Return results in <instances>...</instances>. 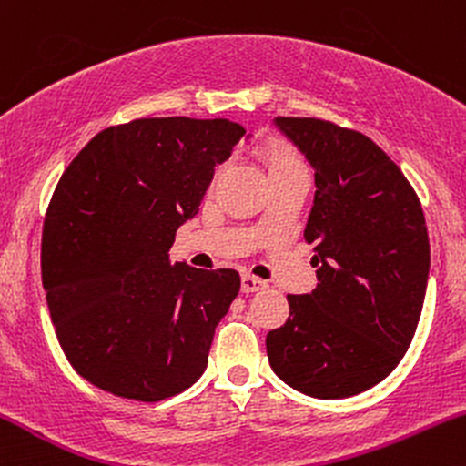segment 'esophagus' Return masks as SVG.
<instances>
[{
  "mask_svg": "<svg viewBox=\"0 0 466 466\" xmlns=\"http://www.w3.org/2000/svg\"><path fill=\"white\" fill-rule=\"evenodd\" d=\"M265 287H267V282L260 280V278H256V276L243 274V278H240V291L243 293H256Z\"/></svg>",
  "mask_w": 466,
  "mask_h": 466,
  "instance_id": "1",
  "label": "esophagus"
}]
</instances>
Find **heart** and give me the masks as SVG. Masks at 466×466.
Segmentation results:
<instances>
[{"label":"heart","instance_id":"1","mask_svg":"<svg viewBox=\"0 0 466 466\" xmlns=\"http://www.w3.org/2000/svg\"><path fill=\"white\" fill-rule=\"evenodd\" d=\"M260 155H263L267 170H269V177L274 175L287 173V170H298L304 168V162L300 159V155L293 151L291 147L285 142L276 140V137H269L258 147Z\"/></svg>","mask_w":466,"mask_h":466}]
</instances>
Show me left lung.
<instances>
[{
    "instance_id": "obj_1",
    "label": "left lung",
    "mask_w": 466,
    "mask_h": 466,
    "mask_svg": "<svg viewBox=\"0 0 466 466\" xmlns=\"http://www.w3.org/2000/svg\"><path fill=\"white\" fill-rule=\"evenodd\" d=\"M315 170L304 238L318 287L287 296L267 333L269 366L315 399H346L388 377L416 333L430 278V237L414 188L360 131L318 117H276Z\"/></svg>"
}]
</instances>
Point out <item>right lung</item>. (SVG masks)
Wrapping results in <instances>:
<instances>
[{
    "label": "right lung",
    "mask_w": 466,
    "mask_h": 466,
    "mask_svg": "<svg viewBox=\"0 0 466 466\" xmlns=\"http://www.w3.org/2000/svg\"><path fill=\"white\" fill-rule=\"evenodd\" d=\"M243 136L226 117H142L100 131L63 173L41 276L58 344L89 383L162 400L206 370L240 276L170 265L168 251Z\"/></svg>",
    "instance_id": "1"
}]
</instances>
